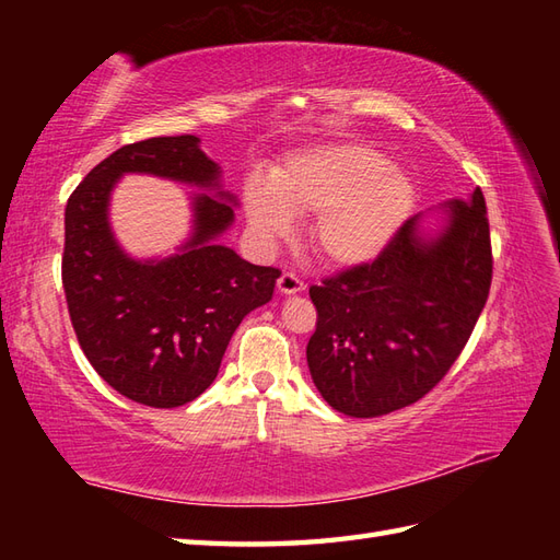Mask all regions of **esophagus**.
Masks as SVG:
<instances>
[{"instance_id": "esophagus-1", "label": "esophagus", "mask_w": 560, "mask_h": 560, "mask_svg": "<svg viewBox=\"0 0 560 560\" xmlns=\"http://www.w3.org/2000/svg\"><path fill=\"white\" fill-rule=\"evenodd\" d=\"M277 289H279L281 295H295V293L305 291V283L299 277H295L293 271H283L279 281H277Z\"/></svg>"}]
</instances>
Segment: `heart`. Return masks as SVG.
<instances>
[{"mask_svg":"<svg viewBox=\"0 0 560 560\" xmlns=\"http://www.w3.org/2000/svg\"><path fill=\"white\" fill-rule=\"evenodd\" d=\"M245 217L265 245L293 233L311 217L307 237L335 267H361L395 241L413 211L411 177L371 147L335 141L295 153L271 173L245 183Z\"/></svg>","mask_w":560,"mask_h":560,"instance_id":"heart-1","label":"heart"}]
</instances>
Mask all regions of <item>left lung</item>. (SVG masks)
Masks as SVG:
<instances>
[{
	"label": "left lung",
	"instance_id": "8db88e82",
	"mask_svg": "<svg viewBox=\"0 0 560 560\" xmlns=\"http://www.w3.org/2000/svg\"><path fill=\"white\" fill-rule=\"evenodd\" d=\"M491 235L477 187L416 213L373 265L311 287L307 368L319 395L375 419L428 395L457 361L491 289Z\"/></svg>",
	"mask_w": 560,
	"mask_h": 560
}]
</instances>
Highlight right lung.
<instances>
[{
  "mask_svg": "<svg viewBox=\"0 0 560 560\" xmlns=\"http://www.w3.org/2000/svg\"><path fill=\"white\" fill-rule=\"evenodd\" d=\"M199 144L183 135L117 149L65 209L62 283L81 349L113 389L153 409L183 407L217 380L233 331L281 277L221 243L237 197ZM132 172L200 189L190 196L194 229L171 256L132 258L114 237L112 189Z\"/></svg>",
  "mask_w": 560,
  "mask_h": 560,
  "instance_id": "1",
  "label": "right lung"
}]
</instances>
